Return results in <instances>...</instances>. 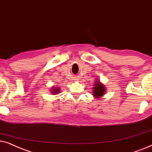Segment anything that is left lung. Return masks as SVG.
<instances>
[{"mask_svg": "<svg viewBox=\"0 0 152 152\" xmlns=\"http://www.w3.org/2000/svg\"><path fill=\"white\" fill-rule=\"evenodd\" d=\"M94 84L92 95L95 99H99L106 92V88L105 85L99 80H95Z\"/></svg>", "mask_w": 152, "mask_h": 152, "instance_id": "left-lung-1", "label": "left lung"}]
</instances>
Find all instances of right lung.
Listing matches in <instances>:
<instances>
[{"label": "right lung", "instance_id": "right-lung-1", "mask_svg": "<svg viewBox=\"0 0 152 152\" xmlns=\"http://www.w3.org/2000/svg\"><path fill=\"white\" fill-rule=\"evenodd\" d=\"M60 88H61L60 87H51L50 89V92L52 94H53V95L58 94L60 92V91H61L60 90H61Z\"/></svg>", "mask_w": 152, "mask_h": 152}]
</instances>
